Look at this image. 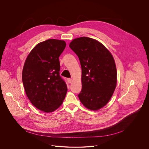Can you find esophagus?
I'll list each match as a JSON object with an SVG mask.
<instances>
[{"instance_id": "1", "label": "esophagus", "mask_w": 149, "mask_h": 149, "mask_svg": "<svg viewBox=\"0 0 149 149\" xmlns=\"http://www.w3.org/2000/svg\"><path fill=\"white\" fill-rule=\"evenodd\" d=\"M71 81H72V79H70V78H68V82L69 84L71 83Z\"/></svg>"}]
</instances>
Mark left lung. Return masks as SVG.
I'll return each mask as SVG.
<instances>
[{
	"mask_svg": "<svg viewBox=\"0 0 149 149\" xmlns=\"http://www.w3.org/2000/svg\"><path fill=\"white\" fill-rule=\"evenodd\" d=\"M69 47L79 57L82 70L79 98L88 109L98 110L106 105L116 86L113 57L104 45L90 37L74 39Z\"/></svg>",
	"mask_w": 149,
	"mask_h": 149,
	"instance_id": "left-lung-1",
	"label": "left lung"
}]
</instances>
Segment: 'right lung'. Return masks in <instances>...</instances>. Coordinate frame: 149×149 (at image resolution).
Instances as JSON below:
<instances>
[{"label": "right lung", "mask_w": 149, "mask_h": 149, "mask_svg": "<svg viewBox=\"0 0 149 149\" xmlns=\"http://www.w3.org/2000/svg\"><path fill=\"white\" fill-rule=\"evenodd\" d=\"M66 47L64 41L49 39L37 44L27 57L22 81L32 104L45 112L61 105L68 88L60 75L58 57Z\"/></svg>", "instance_id": "1"}]
</instances>
